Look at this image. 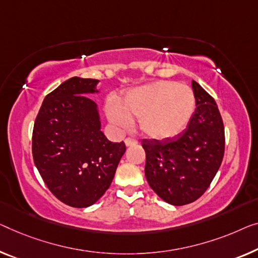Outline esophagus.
Listing matches in <instances>:
<instances>
[{"instance_id":"34e87169","label":"esophagus","mask_w":258,"mask_h":258,"mask_svg":"<svg viewBox=\"0 0 258 258\" xmlns=\"http://www.w3.org/2000/svg\"><path fill=\"white\" fill-rule=\"evenodd\" d=\"M138 144V140H136V139H133V138H126L125 139V145L127 146H133V145H137Z\"/></svg>"}]
</instances>
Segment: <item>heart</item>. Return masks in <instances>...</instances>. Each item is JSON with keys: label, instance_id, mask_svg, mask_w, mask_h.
Instances as JSON below:
<instances>
[{"label": "heart", "instance_id": "b5f03b06", "mask_svg": "<svg viewBox=\"0 0 258 258\" xmlns=\"http://www.w3.org/2000/svg\"><path fill=\"white\" fill-rule=\"evenodd\" d=\"M195 94L186 84L157 81L125 95L120 105L110 101L106 114L121 130L139 119L142 134L151 139H170L183 132L195 111Z\"/></svg>", "mask_w": 258, "mask_h": 258}]
</instances>
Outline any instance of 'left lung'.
<instances>
[{
  "label": "left lung",
  "instance_id": "8db88e82",
  "mask_svg": "<svg viewBox=\"0 0 258 258\" xmlns=\"http://www.w3.org/2000/svg\"><path fill=\"white\" fill-rule=\"evenodd\" d=\"M192 89L197 107L186 130L171 139L142 140L149 186L175 206L202 197L225 153V127L217 103L196 81Z\"/></svg>",
  "mask_w": 258,
  "mask_h": 258
}]
</instances>
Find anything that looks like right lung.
<instances>
[{"mask_svg": "<svg viewBox=\"0 0 258 258\" xmlns=\"http://www.w3.org/2000/svg\"><path fill=\"white\" fill-rule=\"evenodd\" d=\"M98 80L72 78L46 96L32 133L34 164L49 191L72 207L95 204L110 187L124 141L101 131L97 105L87 94Z\"/></svg>", "mask_w": 258, "mask_h": 258, "instance_id": "add662e5", "label": "right lung"}]
</instances>
